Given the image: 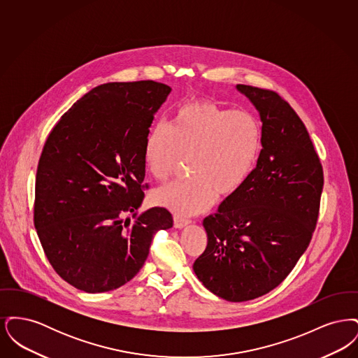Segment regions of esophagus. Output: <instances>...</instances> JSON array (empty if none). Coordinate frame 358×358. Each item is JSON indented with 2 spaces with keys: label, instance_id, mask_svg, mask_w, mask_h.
<instances>
[{
  "label": "esophagus",
  "instance_id": "34e87169",
  "mask_svg": "<svg viewBox=\"0 0 358 358\" xmlns=\"http://www.w3.org/2000/svg\"><path fill=\"white\" fill-rule=\"evenodd\" d=\"M192 220L185 219V217H181V216H174V227L176 228H184L187 227V224H190Z\"/></svg>",
  "mask_w": 358,
  "mask_h": 358
}]
</instances>
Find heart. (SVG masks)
<instances>
[{
    "label": "heart",
    "mask_w": 358,
    "mask_h": 358,
    "mask_svg": "<svg viewBox=\"0 0 358 358\" xmlns=\"http://www.w3.org/2000/svg\"><path fill=\"white\" fill-rule=\"evenodd\" d=\"M263 133L254 115L210 99L178 106L171 124L157 123L145 143V162L154 178L169 181L190 158L192 177L154 192L155 204L177 216L209 209L216 197L229 200L254 174Z\"/></svg>",
    "instance_id": "obj_1"
}]
</instances>
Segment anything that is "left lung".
I'll list each match as a JSON object with an SVG mask.
<instances>
[{
	"label": "left lung",
	"mask_w": 358,
	"mask_h": 358,
	"mask_svg": "<svg viewBox=\"0 0 358 358\" xmlns=\"http://www.w3.org/2000/svg\"><path fill=\"white\" fill-rule=\"evenodd\" d=\"M263 122L254 174L205 217L208 244L193 264L206 289L244 302L278 287L306 251L324 189L321 159L294 108L278 92L238 85Z\"/></svg>",
	"instance_id": "8db88e82"
}]
</instances>
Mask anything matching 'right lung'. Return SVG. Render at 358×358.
Masks as SVG:
<instances>
[{
  "label": "right lung",
  "instance_id": "add662e5",
  "mask_svg": "<svg viewBox=\"0 0 358 358\" xmlns=\"http://www.w3.org/2000/svg\"><path fill=\"white\" fill-rule=\"evenodd\" d=\"M171 88L154 80L92 88L55 124L38 159L34 222L53 270L85 292L131 280L154 235L173 227L171 213L141 206L145 143L154 114Z\"/></svg>",
  "mask_w": 358,
  "mask_h": 358
}]
</instances>
